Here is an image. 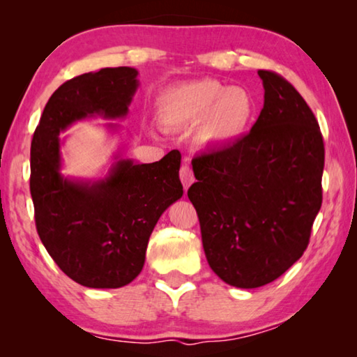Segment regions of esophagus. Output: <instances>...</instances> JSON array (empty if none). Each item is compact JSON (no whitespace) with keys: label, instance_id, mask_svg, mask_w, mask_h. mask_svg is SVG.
<instances>
[{"label":"esophagus","instance_id":"esophagus-1","mask_svg":"<svg viewBox=\"0 0 357 357\" xmlns=\"http://www.w3.org/2000/svg\"><path fill=\"white\" fill-rule=\"evenodd\" d=\"M179 178H181V183H183V185H184V190H187L190 187V184L193 183V181H195V178H193V173H192V170L187 165H183L181 167V170H179Z\"/></svg>","mask_w":357,"mask_h":357}]
</instances>
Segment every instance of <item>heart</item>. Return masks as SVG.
I'll return each instance as SVG.
<instances>
[{"instance_id": "heart-1", "label": "heart", "mask_w": 357, "mask_h": 357, "mask_svg": "<svg viewBox=\"0 0 357 357\" xmlns=\"http://www.w3.org/2000/svg\"><path fill=\"white\" fill-rule=\"evenodd\" d=\"M154 116L165 130L195 128V143L202 149L225 151L249 134L257 116V100L247 88L198 78L157 94Z\"/></svg>"}]
</instances>
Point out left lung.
Masks as SVG:
<instances>
[{"instance_id":"1","label":"left lung","mask_w":357,"mask_h":357,"mask_svg":"<svg viewBox=\"0 0 357 357\" xmlns=\"http://www.w3.org/2000/svg\"><path fill=\"white\" fill-rule=\"evenodd\" d=\"M261 113L236 146L192 160L189 200L211 269L236 288L271 283L307 249L321 208L324 144L310 107L285 78L258 70Z\"/></svg>"}]
</instances>
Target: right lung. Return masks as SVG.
Wrapping results in <instances>:
<instances>
[{"instance_id":"obj_1","label":"right lung","mask_w":357,"mask_h":357,"mask_svg":"<svg viewBox=\"0 0 357 357\" xmlns=\"http://www.w3.org/2000/svg\"><path fill=\"white\" fill-rule=\"evenodd\" d=\"M138 70L105 68L63 83L42 113L31 142L29 190L42 244L63 273L88 288H121L142 273L157 220L183 197L181 154L153 164L123 159L119 151L104 176L63 174L59 134L78 121L124 119L137 93ZM118 134V123H107Z\"/></svg>"}]
</instances>
